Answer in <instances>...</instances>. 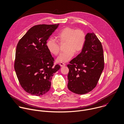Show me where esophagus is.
<instances>
[{"instance_id": "34e87169", "label": "esophagus", "mask_w": 124, "mask_h": 124, "mask_svg": "<svg viewBox=\"0 0 124 124\" xmlns=\"http://www.w3.org/2000/svg\"><path fill=\"white\" fill-rule=\"evenodd\" d=\"M60 66H61V67H63V66H64L66 65V64H65V63H60Z\"/></svg>"}]
</instances>
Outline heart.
<instances>
[{
  "mask_svg": "<svg viewBox=\"0 0 124 124\" xmlns=\"http://www.w3.org/2000/svg\"><path fill=\"white\" fill-rule=\"evenodd\" d=\"M58 41L61 43L66 42L65 51L61 53L57 59L58 62L63 63L68 62L74 55L75 51H81L85 44L86 34L83 31L76 30L71 27L62 29L57 34ZM46 46L48 51L54 55L60 52V45L58 41L49 38L46 42Z\"/></svg>",
  "mask_w": 124,
  "mask_h": 124,
  "instance_id": "heart-1",
  "label": "heart"
}]
</instances>
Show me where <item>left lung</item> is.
Listing matches in <instances>:
<instances>
[{
	"instance_id": "obj_1",
	"label": "left lung",
	"mask_w": 124,
	"mask_h": 124,
	"mask_svg": "<svg viewBox=\"0 0 124 124\" xmlns=\"http://www.w3.org/2000/svg\"><path fill=\"white\" fill-rule=\"evenodd\" d=\"M86 37L81 53L67 65L68 88L78 94L87 93L95 87L104 67L101 43L93 32Z\"/></svg>"
}]
</instances>
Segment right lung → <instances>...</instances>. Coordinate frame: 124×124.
Masks as SVG:
<instances>
[{"label": "right lung", "mask_w": 124, "mask_h": 124, "mask_svg": "<svg viewBox=\"0 0 124 124\" xmlns=\"http://www.w3.org/2000/svg\"><path fill=\"white\" fill-rule=\"evenodd\" d=\"M59 24L38 25L31 28L19 41L16 51L15 69L22 88L36 96L49 91L53 74L60 68L46 42Z\"/></svg>", "instance_id": "add662e5"}]
</instances>
